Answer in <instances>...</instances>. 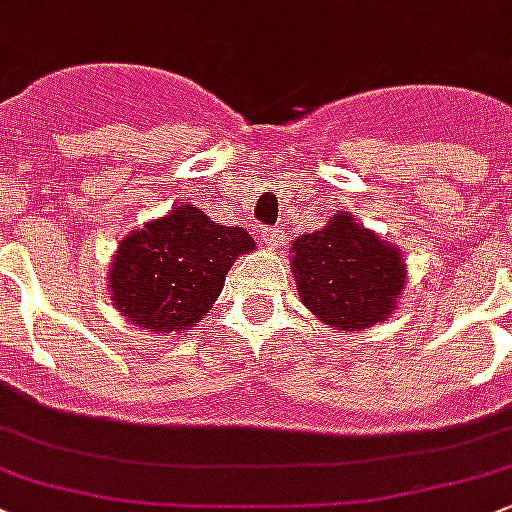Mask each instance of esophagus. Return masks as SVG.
Returning <instances> with one entry per match:
<instances>
[{
  "mask_svg": "<svg viewBox=\"0 0 512 512\" xmlns=\"http://www.w3.org/2000/svg\"><path fill=\"white\" fill-rule=\"evenodd\" d=\"M260 240L265 242V245H272V247H279L284 242V230L282 228H260Z\"/></svg>",
  "mask_w": 512,
  "mask_h": 512,
  "instance_id": "1",
  "label": "esophagus"
}]
</instances>
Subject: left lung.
Wrapping results in <instances>:
<instances>
[{
	"mask_svg": "<svg viewBox=\"0 0 512 512\" xmlns=\"http://www.w3.org/2000/svg\"><path fill=\"white\" fill-rule=\"evenodd\" d=\"M292 252L301 304L336 331L385 321L405 287L400 252L353 223L348 213L301 235Z\"/></svg>",
	"mask_w": 512,
	"mask_h": 512,
	"instance_id": "left-lung-1",
	"label": "left lung"
}]
</instances>
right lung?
Returning a JSON list of instances; mask_svg holds the SVG:
<instances>
[{
  "label": "right lung",
  "mask_w": 512,
  "mask_h": 512,
  "mask_svg": "<svg viewBox=\"0 0 512 512\" xmlns=\"http://www.w3.org/2000/svg\"><path fill=\"white\" fill-rule=\"evenodd\" d=\"M250 250L245 230L184 203L122 240L110 270L112 301L139 328L181 333L208 314L230 265Z\"/></svg>",
  "instance_id": "obj_1"
}]
</instances>
